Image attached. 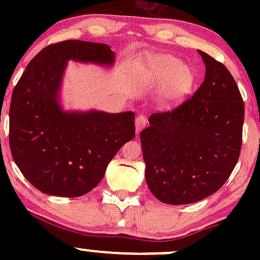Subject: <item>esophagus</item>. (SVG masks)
Listing matches in <instances>:
<instances>
[{"instance_id":"obj_1","label":"esophagus","mask_w":260,"mask_h":260,"mask_svg":"<svg viewBox=\"0 0 260 260\" xmlns=\"http://www.w3.org/2000/svg\"><path fill=\"white\" fill-rule=\"evenodd\" d=\"M145 124H147V116L139 115L138 117L136 118V129H137V132H140V131H142L143 128L145 127Z\"/></svg>"}]
</instances>
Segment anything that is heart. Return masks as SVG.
Here are the masks:
<instances>
[{
    "label": "heart",
    "instance_id": "b5f03b06",
    "mask_svg": "<svg viewBox=\"0 0 260 260\" xmlns=\"http://www.w3.org/2000/svg\"><path fill=\"white\" fill-rule=\"evenodd\" d=\"M134 74L142 83L160 84L159 95L164 105L172 106L183 101L192 91L196 74L181 59L166 53H150L138 62Z\"/></svg>",
    "mask_w": 260,
    "mask_h": 260
}]
</instances>
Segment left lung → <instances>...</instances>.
<instances>
[{
    "label": "left lung",
    "mask_w": 260,
    "mask_h": 260,
    "mask_svg": "<svg viewBox=\"0 0 260 260\" xmlns=\"http://www.w3.org/2000/svg\"><path fill=\"white\" fill-rule=\"evenodd\" d=\"M205 78L172 111L153 113L140 132L145 181L155 198L181 205L207 198L234 171L241 147L244 104L221 62L199 50Z\"/></svg>",
    "instance_id": "obj_1"
}]
</instances>
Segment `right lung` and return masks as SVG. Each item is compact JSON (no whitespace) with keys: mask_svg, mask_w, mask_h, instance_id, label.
Returning a JSON list of instances; mask_svg holds the SVG:
<instances>
[{"mask_svg":"<svg viewBox=\"0 0 260 260\" xmlns=\"http://www.w3.org/2000/svg\"><path fill=\"white\" fill-rule=\"evenodd\" d=\"M70 59L112 66L115 52L106 44L82 40L41 50L13 89L10 147L20 172L35 188L74 198L96 187L110 161L133 139L136 113L63 111L58 94Z\"/></svg>","mask_w":260,"mask_h":260,"instance_id":"add662e5","label":"right lung"}]
</instances>
